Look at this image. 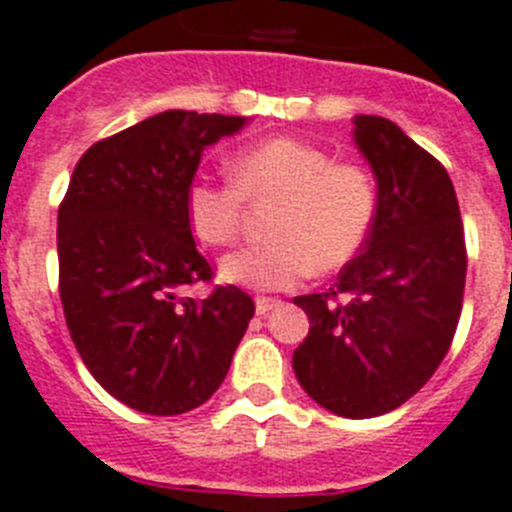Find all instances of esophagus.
Instances as JSON below:
<instances>
[{
	"mask_svg": "<svg viewBox=\"0 0 512 512\" xmlns=\"http://www.w3.org/2000/svg\"><path fill=\"white\" fill-rule=\"evenodd\" d=\"M280 308V300L278 298H265V295H260V298L255 300V310L257 315H267L270 310Z\"/></svg>",
	"mask_w": 512,
	"mask_h": 512,
	"instance_id": "esophagus-1",
	"label": "esophagus"
}]
</instances>
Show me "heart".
Masks as SVG:
<instances>
[{
  "label": "heart",
  "mask_w": 512,
  "mask_h": 512,
  "mask_svg": "<svg viewBox=\"0 0 512 512\" xmlns=\"http://www.w3.org/2000/svg\"><path fill=\"white\" fill-rule=\"evenodd\" d=\"M229 179H191L184 191L189 232L202 245L237 240L247 202H278L270 242L229 252L224 283L252 290H288L318 267L333 272L361 252L379 214V189L369 169L333 161L326 148L278 136L247 146L229 161Z\"/></svg>",
  "instance_id": "heart-1"
}]
</instances>
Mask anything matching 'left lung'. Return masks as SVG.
Masks as SVG:
<instances>
[{
  "label": "left lung",
  "mask_w": 512,
  "mask_h": 512,
  "mask_svg": "<svg viewBox=\"0 0 512 512\" xmlns=\"http://www.w3.org/2000/svg\"><path fill=\"white\" fill-rule=\"evenodd\" d=\"M353 126L379 214L336 288L293 300L310 318L293 369L328 412L369 419L412 399L450 351L467 250L447 169L386 118L356 116Z\"/></svg>",
  "instance_id": "obj_1"
}]
</instances>
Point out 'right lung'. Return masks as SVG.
I'll return each mask as SVG.
<instances>
[{
    "mask_svg": "<svg viewBox=\"0 0 512 512\" xmlns=\"http://www.w3.org/2000/svg\"><path fill=\"white\" fill-rule=\"evenodd\" d=\"M240 116L164 111L80 156L57 212L60 300L70 338L100 386L156 417L197 409L227 376L255 303L209 283L186 227L184 191L202 151L245 126Z\"/></svg>",
    "mask_w": 512,
    "mask_h": 512,
    "instance_id": "1",
    "label": "right lung"
}]
</instances>
